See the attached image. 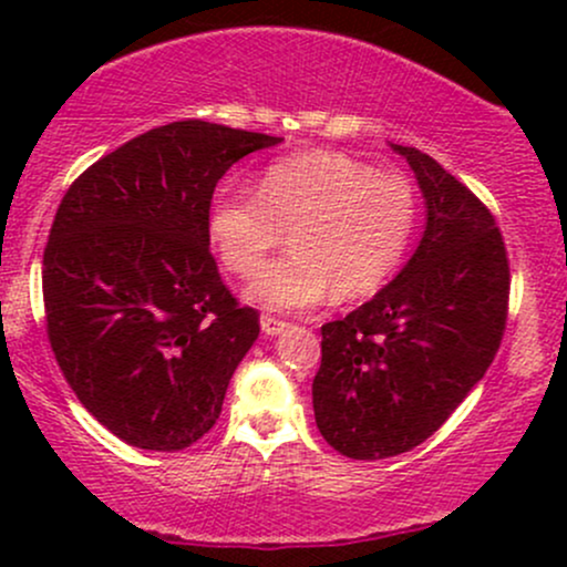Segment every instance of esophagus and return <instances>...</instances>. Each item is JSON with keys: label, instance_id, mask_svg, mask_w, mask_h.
<instances>
[{"label": "esophagus", "instance_id": "esophagus-1", "mask_svg": "<svg viewBox=\"0 0 567 567\" xmlns=\"http://www.w3.org/2000/svg\"><path fill=\"white\" fill-rule=\"evenodd\" d=\"M285 328H288V322L279 320V317H275V315H261V330H264L266 336H279Z\"/></svg>", "mask_w": 567, "mask_h": 567}]
</instances>
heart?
I'll return each mask as SVG.
<instances>
[{"instance_id":"heart-1","label":"heart","mask_w":567,"mask_h":567,"mask_svg":"<svg viewBox=\"0 0 567 567\" xmlns=\"http://www.w3.org/2000/svg\"><path fill=\"white\" fill-rule=\"evenodd\" d=\"M419 226V194L405 175L379 173L341 152L279 157L258 188L226 186L213 199V247L239 277H250L290 231V256L266 264L250 282L264 309L290 311L370 296L394 275Z\"/></svg>"}]
</instances>
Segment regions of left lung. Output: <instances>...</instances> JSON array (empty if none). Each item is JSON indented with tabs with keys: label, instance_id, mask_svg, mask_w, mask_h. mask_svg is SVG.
<instances>
[{
	"label": "left lung",
	"instance_id": "left-lung-1",
	"mask_svg": "<svg viewBox=\"0 0 567 567\" xmlns=\"http://www.w3.org/2000/svg\"><path fill=\"white\" fill-rule=\"evenodd\" d=\"M394 148L426 197V231L379 296L322 324L311 383L317 429L357 461L432 437L491 368L509 315V258L493 213L429 154Z\"/></svg>",
	"mask_w": 567,
	"mask_h": 567
}]
</instances>
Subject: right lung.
Segmentation results:
<instances>
[{"label": "right lung", "instance_id": "add662e5", "mask_svg": "<svg viewBox=\"0 0 567 567\" xmlns=\"http://www.w3.org/2000/svg\"><path fill=\"white\" fill-rule=\"evenodd\" d=\"M282 138L171 122L90 165L42 258L48 341L76 400L122 442L184 451L210 432L258 338L210 252V202L234 162Z\"/></svg>", "mask_w": 567, "mask_h": 567}]
</instances>
